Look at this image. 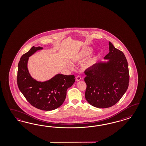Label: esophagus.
Returning <instances> with one entry per match:
<instances>
[{"label": "esophagus", "mask_w": 146, "mask_h": 146, "mask_svg": "<svg viewBox=\"0 0 146 146\" xmlns=\"http://www.w3.org/2000/svg\"><path fill=\"white\" fill-rule=\"evenodd\" d=\"M81 80V78L80 76H77L76 77V81H79Z\"/></svg>", "instance_id": "1"}]
</instances>
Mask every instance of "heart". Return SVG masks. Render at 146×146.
Listing matches in <instances>:
<instances>
[{"instance_id":"obj_1","label":"heart","mask_w":146,"mask_h":146,"mask_svg":"<svg viewBox=\"0 0 146 146\" xmlns=\"http://www.w3.org/2000/svg\"><path fill=\"white\" fill-rule=\"evenodd\" d=\"M93 50L91 48H89V47L84 48L73 57V61L76 62H82L88 57L89 56L93 53ZM96 60H97V58L95 56L90 57L84 64V67L86 68H89L93 66L96 62ZM67 66L71 68H73V66L70 63L67 64Z\"/></svg>"}]
</instances>
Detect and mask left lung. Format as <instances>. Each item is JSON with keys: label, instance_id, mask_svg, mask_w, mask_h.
Returning <instances> with one entry per match:
<instances>
[{"label": "left lung", "instance_id": "left-lung-1", "mask_svg": "<svg viewBox=\"0 0 146 146\" xmlns=\"http://www.w3.org/2000/svg\"><path fill=\"white\" fill-rule=\"evenodd\" d=\"M108 61L99 62L84 71L87 75L85 98L92 106L107 108L114 106L128 88V63L124 53L109 42Z\"/></svg>", "mask_w": 146, "mask_h": 146}]
</instances>
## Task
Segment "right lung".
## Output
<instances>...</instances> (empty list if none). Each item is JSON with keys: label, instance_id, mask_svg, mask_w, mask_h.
Returning <instances> with one entry per match:
<instances>
[{"label": "right lung", "instance_id": "right-lung-1", "mask_svg": "<svg viewBox=\"0 0 146 146\" xmlns=\"http://www.w3.org/2000/svg\"><path fill=\"white\" fill-rule=\"evenodd\" d=\"M42 49L33 46L22 55L18 64L17 83L19 90L31 106L42 110H53L64 102L67 90L74 83L75 76L58 74L43 82L33 78L28 69L29 57Z\"/></svg>", "mask_w": 146, "mask_h": 146}]
</instances>
